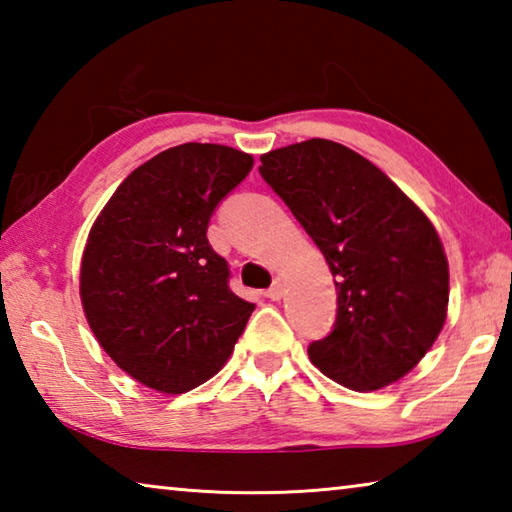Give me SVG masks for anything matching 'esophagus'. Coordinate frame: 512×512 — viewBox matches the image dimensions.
Wrapping results in <instances>:
<instances>
[{
  "instance_id": "obj_1",
  "label": "esophagus",
  "mask_w": 512,
  "mask_h": 512,
  "mask_svg": "<svg viewBox=\"0 0 512 512\" xmlns=\"http://www.w3.org/2000/svg\"><path fill=\"white\" fill-rule=\"evenodd\" d=\"M264 296L271 298V300H280L284 296V284H282L280 277H275L273 284H271V289H266Z\"/></svg>"
}]
</instances>
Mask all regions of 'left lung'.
<instances>
[{
	"instance_id": "obj_1",
	"label": "left lung",
	"mask_w": 512,
	"mask_h": 512,
	"mask_svg": "<svg viewBox=\"0 0 512 512\" xmlns=\"http://www.w3.org/2000/svg\"><path fill=\"white\" fill-rule=\"evenodd\" d=\"M259 173L287 203L336 277V323L309 345L323 375L379 391L429 352L447 318L449 268L436 228L384 171L329 140L262 155Z\"/></svg>"
}]
</instances>
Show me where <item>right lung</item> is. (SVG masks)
Listing matches in <instances>:
<instances>
[{
	"label": "right lung",
	"instance_id": "right-lung-1",
	"mask_svg": "<svg viewBox=\"0 0 512 512\" xmlns=\"http://www.w3.org/2000/svg\"><path fill=\"white\" fill-rule=\"evenodd\" d=\"M250 169L253 155L230 146H173L137 167L94 221L83 311L108 357L140 384L187 393L235 350L255 305L230 291L207 225Z\"/></svg>",
	"mask_w": 512,
	"mask_h": 512
}]
</instances>
